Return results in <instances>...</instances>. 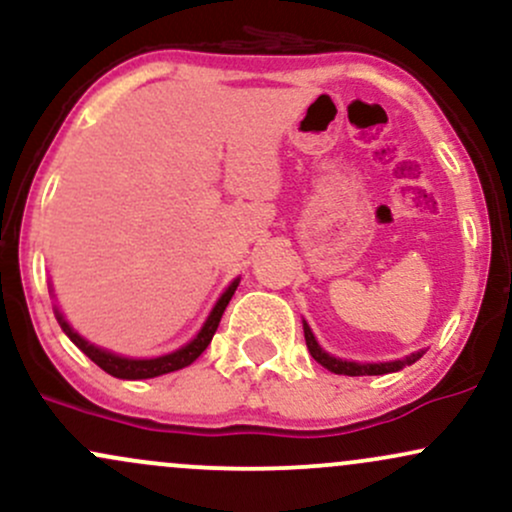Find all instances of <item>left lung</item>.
Returning <instances> with one entry per match:
<instances>
[{
	"instance_id": "obj_1",
	"label": "left lung",
	"mask_w": 512,
	"mask_h": 512,
	"mask_svg": "<svg viewBox=\"0 0 512 512\" xmlns=\"http://www.w3.org/2000/svg\"><path fill=\"white\" fill-rule=\"evenodd\" d=\"M305 330V344H308V351L313 354V358L320 366H325L327 370L337 375H383V373H395V370L411 366L416 358H421V354H411L404 358V361H392V363H354V361H342V358H334L330 354L320 349V344L315 342L313 332H310L308 325H303Z\"/></svg>"
}]
</instances>
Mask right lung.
Listing matches in <instances>:
<instances>
[{
	"instance_id": "obj_1",
	"label": "right lung",
	"mask_w": 512,
	"mask_h": 512,
	"mask_svg": "<svg viewBox=\"0 0 512 512\" xmlns=\"http://www.w3.org/2000/svg\"><path fill=\"white\" fill-rule=\"evenodd\" d=\"M236 289H238V281H233V284L226 289V293H223V296L219 298V303L214 305V310H211L209 320L204 322L202 332H199L197 337L192 339L190 344L182 346V349L173 351V354H168V356L144 358V361H137V358H122V356L110 354V351L98 349V346L88 344L86 339H81L79 334H76V332L72 330V327H69L67 322L62 320L60 313H57V320H60L64 334H67V337L72 339V342H74L76 346H79V349L84 351V354H86L88 358H91V361L96 363V366H101V368L105 370V373L115 375V378H122V380L156 378V375L173 373V370H180V368L190 366V363L195 361V358H197L199 354H202L204 349H207L209 342H211V337H214V334H216V327H219L223 310H226V305H228V301H231L233 291H236Z\"/></svg>"
}]
</instances>
